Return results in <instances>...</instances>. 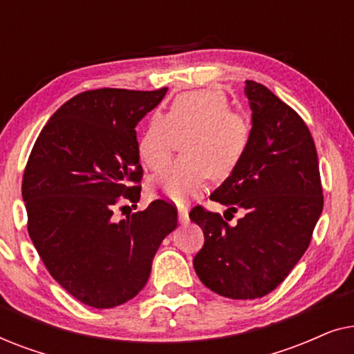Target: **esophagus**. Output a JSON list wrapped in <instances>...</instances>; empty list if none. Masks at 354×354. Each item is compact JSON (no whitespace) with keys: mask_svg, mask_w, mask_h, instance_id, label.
<instances>
[{"mask_svg":"<svg viewBox=\"0 0 354 354\" xmlns=\"http://www.w3.org/2000/svg\"><path fill=\"white\" fill-rule=\"evenodd\" d=\"M188 209L187 207H178V222L180 224H188Z\"/></svg>","mask_w":354,"mask_h":354,"instance_id":"1","label":"esophagus"}]
</instances>
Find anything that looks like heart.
<instances>
[{
	"label": "heart",
	"mask_w": 354,
	"mask_h": 354,
	"mask_svg": "<svg viewBox=\"0 0 354 354\" xmlns=\"http://www.w3.org/2000/svg\"><path fill=\"white\" fill-rule=\"evenodd\" d=\"M183 158L154 178L164 196L183 203L205 190L207 178L234 176L253 140L245 115L232 113L230 103L217 90L178 95L164 115H153L137 143L138 158L151 171H161L182 140Z\"/></svg>",
	"instance_id": "obj_1"
}]
</instances>
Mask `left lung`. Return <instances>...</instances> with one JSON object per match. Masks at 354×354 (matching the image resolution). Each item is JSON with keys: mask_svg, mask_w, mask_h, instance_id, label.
I'll use <instances>...</instances> for the list:
<instances>
[{"mask_svg": "<svg viewBox=\"0 0 354 354\" xmlns=\"http://www.w3.org/2000/svg\"><path fill=\"white\" fill-rule=\"evenodd\" d=\"M253 124L248 154L212 201L243 211L235 225L196 206L190 219L205 245L193 259L207 288L232 299H254L283 282L311 243L324 207L317 151L297 111L258 82L246 80Z\"/></svg>", "mask_w": 354, "mask_h": 354, "instance_id": "1", "label": "left lung"}]
</instances>
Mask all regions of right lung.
Masks as SVG:
<instances>
[{
    "label": "right lung",
    "instance_id": "add662e5",
    "mask_svg": "<svg viewBox=\"0 0 354 354\" xmlns=\"http://www.w3.org/2000/svg\"><path fill=\"white\" fill-rule=\"evenodd\" d=\"M167 88H98L75 95L41 129L22 177L27 230L53 279L91 308L119 306L148 282L177 207L156 200L135 207L143 169L137 124Z\"/></svg>",
    "mask_w": 354,
    "mask_h": 354
}]
</instances>
